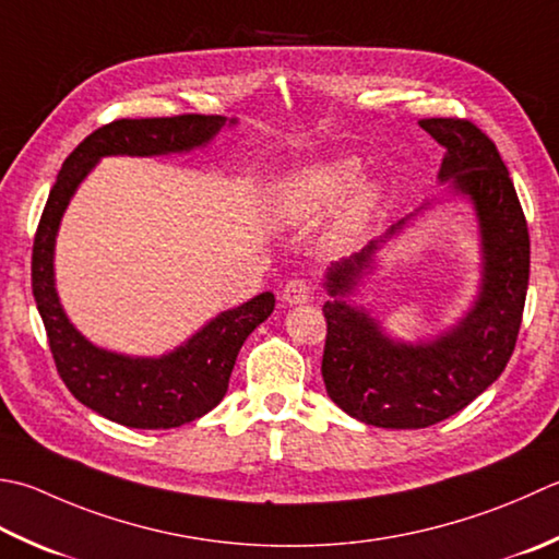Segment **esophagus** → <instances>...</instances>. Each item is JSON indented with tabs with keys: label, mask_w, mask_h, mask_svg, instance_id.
<instances>
[{
	"label": "esophagus",
	"mask_w": 559,
	"mask_h": 559,
	"mask_svg": "<svg viewBox=\"0 0 559 559\" xmlns=\"http://www.w3.org/2000/svg\"><path fill=\"white\" fill-rule=\"evenodd\" d=\"M312 283L308 278H293L286 283V288H283V300L288 305H300V302H308L312 298Z\"/></svg>",
	"instance_id": "1"
}]
</instances>
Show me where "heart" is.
<instances>
[{
  "label": "heart",
  "mask_w": 559,
  "mask_h": 559,
  "mask_svg": "<svg viewBox=\"0 0 559 559\" xmlns=\"http://www.w3.org/2000/svg\"><path fill=\"white\" fill-rule=\"evenodd\" d=\"M358 177V162L356 159H334V162H320L310 164L300 171L290 174L283 181L278 191V203L286 213L295 217H310L314 213H322L332 207L342 195L352 189V183ZM380 201V191L376 183H364L360 189L348 199L344 213H342V229L354 233L364 225L370 213L376 211Z\"/></svg>",
  "instance_id": "b5f03b06"
}]
</instances>
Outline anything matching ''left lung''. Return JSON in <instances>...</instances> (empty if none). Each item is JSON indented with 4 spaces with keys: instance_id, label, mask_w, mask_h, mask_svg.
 Listing matches in <instances>:
<instances>
[{
    "instance_id": "1",
    "label": "left lung",
    "mask_w": 559,
    "mask_h": 559,
    "mask_svg": "<svg viewBox=\"0 0 559 559\" xmlns=\"http://www.w3.org/2000/svg\"><path fill=\"white\" fill-rule=\"evenodd\" d=\"M419 126L445 150L439 179H453L475 203L485 278L455 330L429 344H400L342 300L370 266L378 242L326 273V290L334 295L322 308L326 395L354 419L380 429H426L483 395L513 354L528 290V225L497 145L465 118H421Z\"/></svg>"
}]
</instances>
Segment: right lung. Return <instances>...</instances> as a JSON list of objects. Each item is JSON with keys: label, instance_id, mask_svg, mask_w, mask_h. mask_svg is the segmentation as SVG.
Instances as JSON below:
<instances>
[{"label": "right lung", "instance_id": "1", "mask_svg": "<svg viewBox=\"0 0 559 559\" xmlns=\"http://www.w3.org/2000/svg\"><path fill=\"white\" fill-rule=\"evenodd\" d=\"M225 116L181 114L164 118H118L86 135L64 159L33 237L31 286L48 334L55 368L86 407L130 429H174L221 404L247 336L273 312V293H261L162 358H128L94 344L64 317L52 281V247L60 217L80 181L106 155H167L205 145Z\"/></svg>", "mask_w": 559, "mask_h": 559}]
</instances>
